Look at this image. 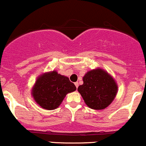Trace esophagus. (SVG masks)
I'll return each mask as SVG.
<instances>
[{
  "label": "esophagus",
  "instance_id": "esophagus-1",
  "mask_svg": "<svg viewBox=\"0 0 146 146\" xmlns=\"http://www.w3.org/2000/svg\"><path fill=\"white\" fill-rule=\"evenodd\" d=\"M74 84H75V86H76V87L78 88V86H79V83H78V82H75Z\"/></svg>",
  "mask_w": 146,
  "mask_h": 146
}]
</instances>
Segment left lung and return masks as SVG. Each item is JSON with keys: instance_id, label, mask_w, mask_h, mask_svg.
Listing matches in <instances>:
<instances>
[{"instance_id": "left-lung-1", "label": "left lung", "mask_w": 146, "mask_h": 146, "mask_svg": "<svg viewBox=\"0 0 146 146\" xmlns=\"http://www.w3.org/2000/svg\"><path fill=\"white\" fill-rule=\"evenodd\" d=\"M83 82L77 90L86 106L92 109H106L117 94L118 84L115 79L100 67L87 72L83 76Z\"/></svg>"}]
</instances>
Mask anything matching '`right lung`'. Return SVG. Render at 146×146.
Here are the masks:
<instances>
[{
  "instance_id": "right-lung-1",
  "label": "right lung",
  "mask_w": 146,
  "mask_h": 146,
  "mask_svg": "<svg viewBox=\"0 0 146 146\" xmlns=\"http://www.w3.org/2000/svg\"><path fill=\"white\" fill-rule=\"evenodd\" d=\"M76 89L67 76L53 70L37 76L32 88L31 95L41 108L54 110L60 106L67 94Z\"/></svg>"
}]
</instances>
